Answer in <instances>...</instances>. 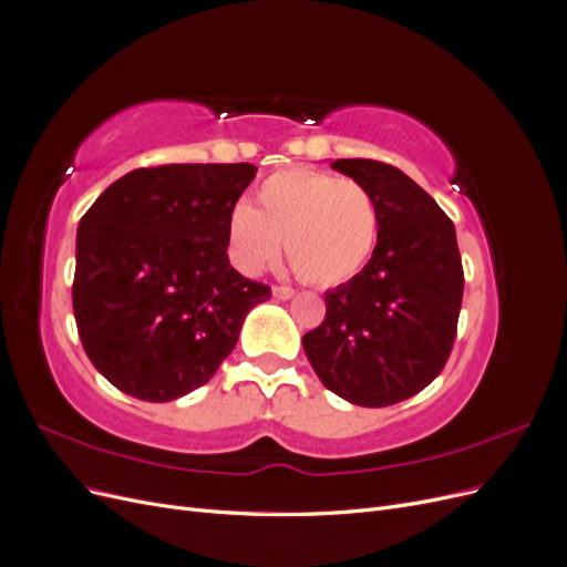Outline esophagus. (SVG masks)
Returning a JSON list of instances; mask_svg holds the SVG:
<instances>
[{
    "instance_id": "esophagus-1",
    "label": "esophagus",
    "mask_w": 567,
    "mask_h": 567,
    "mask_svg": "<svg viewBox=\"0 0 567 567\" xmlns=\"http://www.w3.org/2000/svg\"><path fill=\"white\" fill-rule=\"evenodd\" d=\"M271 296L277 298V300H290V298L296 296V290L288 288V286H274L271 288Z\"/></svg>"
}]
</instances>
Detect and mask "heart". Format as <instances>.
Segmentation results:
<instances>
[{
    "mask_svg": "<svg viewBox=\"0 0 567 567\" xmlns=\"http://www.w3.org/2000/svg\"><path fill=\"white\" fill-rule=\"evenodd\" d=\"M379 236V210L364 184L310 167L281 169L257 188V208L238 200L229 215V252L244 274H260L286 238L288 262L317 286L348 281Z\"/></svg>",
    "mask_w": 567,
    "mask_h": 567,
    "instance_id": "obj_1",
    "label": "heart"
}]
</instances>
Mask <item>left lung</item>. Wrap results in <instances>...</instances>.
<instances>
[{
  "label": "left lung",
  "instance_id": "obj_1",
  "mask_svg": "<svg viewBox=\"0 0 567 567\" xmlns=\"http://www.w3.org/2000/svg\"><path fill=\"white\" fill-rule=\"evenodd\" d=\"M364 184L379 210L371 260L326 290V319L302 336L319 381L359 406H390L431 385L452 352L463 267L452 219L402 169L331 163Z\"/></svg>",
  "mask_w": 567,
  "mask_h": 567
}]
</instances>
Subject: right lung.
Listing matches in <instances>:
<instances>
[{"instance_id":"right-lung-1","label":"right lung","mask_w":567,"mask_h":567,"mask_svg":"<svg viewBox=\"0 0 567 567\" xmlns=\"http://www.w3.org/2000/svg\"><path fill=\"white\" fill-rule=\"evenodd\" d=\"M250 163L132 169L84 213L73 312L82 348L117 390L169 402L208 383L265 284L229 265V215Z\"/></svg>"}]
</instances>
